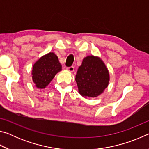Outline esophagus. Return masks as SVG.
<instances>
[{
	"label": "esophagus",
	"instance_id": "obj_1",
	"mask_svg": "<svg viewBox=\"0 0 149 149\" xmlns=\"http://www.w3.org/2000/svg\"><path fill=\"white\" fill-rule=\"evenodd\" d=\"M67 70L70 72H74V66H70L67 68Z\"/></svg>",
	"mask_w": 149,
	"mask_h": 149
}]
</instances>
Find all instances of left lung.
<instances>
[{
    "label": "left lung",
    "mask_w": 149,
    "mask_h": 149,
    "mask_svg": "<svg viewBox=\"0 0 149 149\" xmlns=\"http://www.w3.org/2000/svg\"><path fill=\"white\" fill-rule=\"evenodd\" d=\"M75 81L82 97H97L109 84V71L100 57L87 56L77 70Z\"/></svg>",
    "instance_id": "left-lung-1"
}]
</instances>
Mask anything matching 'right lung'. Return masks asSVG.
Returning a JSON list of instances; mask_svg holds the SVG:
<instances>
[{
  "instance_id": "obj_1",
  "label": "right lung",
  "mask_w": 149,
  "mask_h": 149,
  "mask_svg": "<svg viewBox=\"0 0 149 149\" xmlns=\"http://www.w3.org/2000/svg\"><path fill=\"white\" fill-rule=\"evenodd\" d=\"M61 70L62 65L54 52H50L41 56L33 65L32 80L35 87L45 89Z\"/></svg>"
}]
</instances>
